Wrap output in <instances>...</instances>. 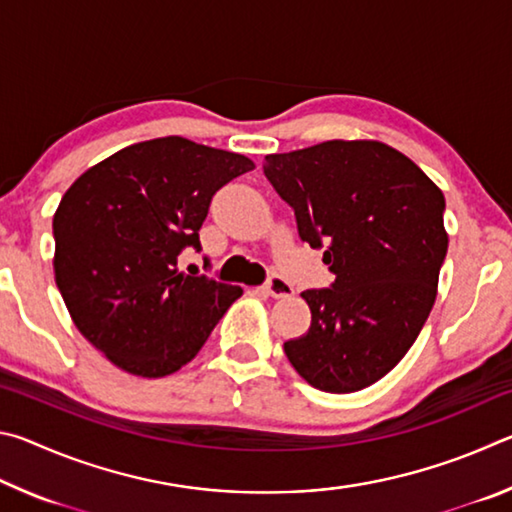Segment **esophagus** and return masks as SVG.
<instances>
[{
	"mask_svg": "<svg viewBox=\"0 0 512 512\" xmlns=\"http://www.w3.org/2000/svg\"><path fill=\"white\" fill-rule=\"evenodd\" d=\"M264 293H266V296H271V298H291L293 287L287 280H282V277L273 275L271 280L264 284Z\"/></svg>",
	"mask_w": 512,
	"mask_h": 512,
	"instance_id": "1",
	"label": "esophagus"
}]
</instances>
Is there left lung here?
<instances>
[{
    "instance_id": "obj_1",
    "label": "left lung",
    "mask_w": 512,
    "mask_h": 512,
    "mask_svg": "<svg viewBox=\"0 0 512 512\" xmlns=\"http://www.w3.org/2000/svg\"><path fill=\"white\" fill-rule=\"evenodd\" d=\"M264 173L311 248L327 244L332 289L302 291L311 325L284 343L318 391L354 393L391 372L436 302L447 255L445 196L418 164L377 140H329L266 155Z\"/></svg>"
}]
</instances>
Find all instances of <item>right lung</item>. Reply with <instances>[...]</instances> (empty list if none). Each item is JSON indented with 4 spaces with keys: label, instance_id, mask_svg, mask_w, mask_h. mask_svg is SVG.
Instances as JSON below:
<instances>
[{
    "label": "right lung",
    "instance_id": "1",
    "mask_svg": "<svg viewBox=\"0 0 512 512\" xmlns=\"http://www.w3.org/2000/svg\"><path fill=\"white\" fill-rule=\"evenodd\" d=\"M255 169L246 155L171 135L126 146L67 189L54 277L79 332L119 370L167 377L192 361L244 289L178 271L212 196Z\"/></svg>",
    "mask_w": 512,
    "mask_h": 512
}]
</instances>
